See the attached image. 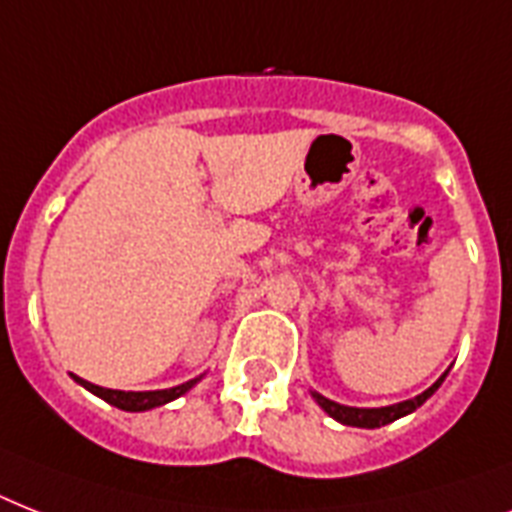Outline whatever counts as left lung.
I'll use <instances>...</instances> for the list:
<instances>
[{
    "label": "left lung",
    "instance_id": "1",
    "mask_svg": "<svg viewBox=\"0 0 512 512\" xmlns=\"http://www.w3.org/2000/svg\"><path fill=\"white\" fill-rule=\"evenodd\" d=\"M446 377V372H444ZM444 377H438L433 385H430L425 393H420V396L409 398V401H401V404H393V406H380V409H358V406H342L337 404V401H329V398H324L321 393H313V398H316V404L324 409V412L329 414V417H335L337 422H342V425H353V428H382V425H388V422L398 420V417H406V414H412L414 409H420L425 401H428L433 393L438 390V385L444 382Z\"/></svg>",
    "mask_w": 512,
    "mask_h": 512
}]
</instances>
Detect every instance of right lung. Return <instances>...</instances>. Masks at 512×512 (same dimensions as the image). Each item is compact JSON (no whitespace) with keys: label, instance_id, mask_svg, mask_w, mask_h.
<instances>
[{"label":"right lung","instance_id":"right-lung-1","mask_svg":"<svg viewBox=\"0 0 512 512\" xmlns=\"http://www.w3.org/2000/svg\"><path fill=\"white\" fill-rule=\"evenodd\" d=\"M71 377H74L79 385H84V388L90 390V393L100 396L103 401L116 406V409H124V412H146V409H154V406L170 404V401H175V398H180L183 393H188V390L199 382V377H196V380H188L183 382V385H175V388L167 390H111L100 388V385H92V382L82 380V377H76V374H71Z\"/></svg>","mask_w":512,"mask_h":512}]
</instances>
